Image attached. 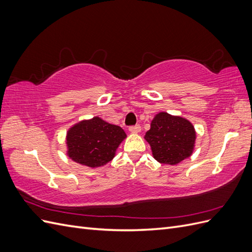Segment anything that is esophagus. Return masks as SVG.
<instances>
[{
	"label": "esophagus",
	"mask_w": 252,
	"mask_h": 252,
	"mask_svg": "<svg viewBox=\"0 0 252 252\" xmlns=\"http://www.w3.org/2000/svg\"><path fill=\"white\" fill-rule=\"evenodd\" d=\"M129 131L131 133H138L141 131V126L140 125H134V126H130L129 127Z\"/></svg>",
	"instance_id": "1"
}]
</instances>
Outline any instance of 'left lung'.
I'll return each instance as SVG.
<instances>
[{
    "mask_svg": "<svg viewBox=\"0 0 252 252\" xmlns=\"http://www.w3.org/2000/svg\"><path fill=\"white\" fill-rule=\"evenodd\" d=\"M158 162L177 165L192 155L195 143L193 125L184 118L159 112L145 134Z\"/></svg>",
    "mask_w": 252,
    "mask_h": 252,
    "instance_id": "left-lung-1",
    "label": "left lung"
}]
</instances>
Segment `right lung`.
<instances>
[{
	"label": "right lung",
	"instance_id": "right-lung-1",
	"mask_svg": "<svg viewBox=\"0 0 252 252\" xmlns=\"http://www.w3.org/2000/svg\"><path fill=\"white\" fill-rule=\"evenodd\" d=\"M126 138L120 126L112 125L101 118L79 122L67 132V155L72 161L91 168L110 162L119 145Z\"/></svg>",
	"mask_w": 252,
	"mask_h": 252
}]
</instances>
